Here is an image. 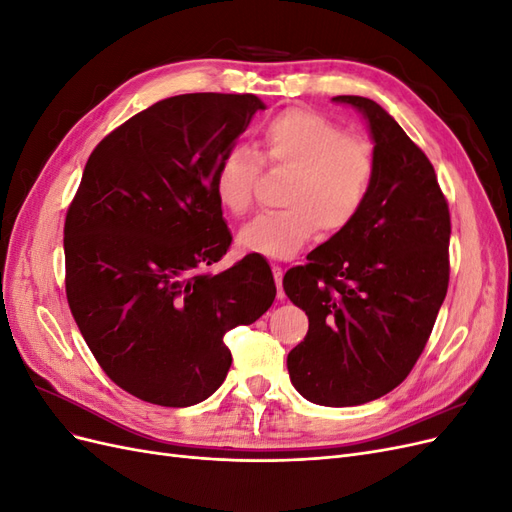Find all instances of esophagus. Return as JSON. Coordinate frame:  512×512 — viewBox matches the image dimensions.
<instances>
[{"instance_id": "esophagus-1", "label": "esophagus", "mask_w": 512, "mask_h": 512, "mask_svg": "<svg viewBox=\"0 0 512 512\" xmlns=\"http://www.w3.org/2000/svg\"><path fill=\"white\" fill-rule=\"evenodd\" d=\"M273 277H275V286H277V299H284L286 292H284V286H282V277H284V269L280 265H273Z\"/></svg>"}]
</instances>
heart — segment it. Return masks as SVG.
Listing matches in <instances>:
<instances>
[{
    "label": "heart",
    "instance_id": "b5f03b06",
    "mask_svg": "<svg viewBox=\"0 0 512 512\" xmlns=\"http://www.w3.org/2000/svg\"><path fill=\"white\" fill-rule=\"evenodd\" d=\"M260 145L271 166L290 173L282 196L286 209L262 213L241 228L237 243L245 254L292 258L320 235V228L339 235L359 218L378 177V156L367 138L346 134L307 108H288L262 126ZM260 170L252 149L232 147L224 153L213 188L226 211H250Z\"/></svg>",
    "mask_w": 512,
    "mask_h": 512
}]
</instances>
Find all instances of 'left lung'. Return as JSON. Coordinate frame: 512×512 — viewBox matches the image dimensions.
<instances>
[{
  "instance_id": "8db88e82",
  "label": "left lung",
  "mask_w": 512,
  "mask_h": 512,
  "mask_svg": "<svg viewBox=\"0 0 512 512\" xmlns=\"http://www.w3.org/2000/svg\"><path fill=\"white\" fill-rule=\"evenodd\" d=\"M333 100L365 115L378 177L359 218L292 267L284 290L309 318L288 354L290 382L344 408L393 391L425 350L451 273V213L431 162L380 104Z\"/></svg>"
}]
</instances>
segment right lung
<instances>
[{
    "label": "right lung",
    "mask_w": 512,
    "mask_h": 512,
    "mask_svg": "<svg viewBox=\"0 0 512 512\" xmlns=\"http://www.w3.org/2000/svg\"><path fill=\"white\" fill-rule=\"evenodd\" d=\"M265 111L254 94H183L121 123L91 151L64 226L66 297L123 391L166 408L207 399L232 354L224 335L275 299L267 260L211 275L232 243L213 177Z\"/></svg>",
    "instance_id": "right-lung-1"
}]
</instances>
